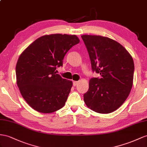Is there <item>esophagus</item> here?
<instances>
[{
  "mask_svg": "<svg viewBox=\"0 0 147 147\" xmlns=\"http://www.w3.org/2000/svg\"><path fill=\"white\" fill-rule=\"evenodd\" d=\"M78 81H73V86H76V85H78Z\"/></svg>",
  "mask_w": 147,
  "mask_h": 147,
  "instance_id": "34e87169",
  "label": "esophagus"
}]
</instances>
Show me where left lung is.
I'll list each match as a JSON object with an SVG mask.
<instances>
[{"label": "left lung", "mask_w": 147, "mask_h": 147, "mask_svg": "<svg viewBox=\"0 0 147 147\" xmlns=\"http://www.w3.org/2000/svg\"><path fill=\"white\" fill-rule=\"evenodd\" d=\"M93 71L100 78H92L84 94L87 107L100 114H109L122 106L133 86L134 63L121 44L100 35H82Z\"/></svg>", "instance_id": "left-lung-1"}]
</instances>
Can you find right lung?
<instances>
[{"label": "right lung", "mask_w": 147, "mask_h": 147, "mask_svg": "<svg viewBox=\"0 0 147 147\" xmlns=\"http://www.w3.org/2000/svg\"><path fill=\"white\" fill-rule=\"evenodd\" d=\"M75 35H45L22 53L16 65L17 84L33 109L45 114L57 111L66 103L73 82L56 74L66 53L80 43Z\"/></svg>", "instance_id": "add662e5"}]
</instances>
